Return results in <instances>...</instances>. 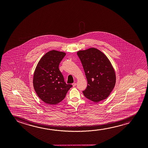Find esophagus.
Here are the masks:
<instances>
[{
	"mask_svg": "<svg viewBox=\"0 0 148 148\" xmlns=\"http://www.w3.org/2000/svg\"><path fill=\"white\" fill-rule=\"evenodd\" d=\"M72 85H73V87H74V86H75L76 85V83H73V84H72Z\"/></svg>",
	"mask_w": 148,
	"mask_h": 148,
	"instance_id": "esophagus-1",
	"label": "esophagus"
}]
</instances>
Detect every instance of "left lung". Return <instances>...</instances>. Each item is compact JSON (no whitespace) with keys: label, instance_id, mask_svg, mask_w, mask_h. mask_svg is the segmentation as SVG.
<instances>
[{"label":"left lung","instance_id":"obj_1","mask_svg":"<svg viewBox=\"0 0 148 148\" xmlns=\"http://www.w3.org/2000/svg\"><path fill=\"white\" fill-rule=\"evenodd\" d=\"M87 80L83 93L91 101L98 103L107 99L115 85L114 69L108 57L99 49L91 47L77 51Z\"/></svg>","mask_w":148,"mask_h":148}]
</instances>
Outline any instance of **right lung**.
I'll list each match as a JSON object with an SVG mask.
<instances>
[{
	"label": "right lung",
	"mask_w": 148,
	"mask_h": 148,
	"mask_svg": "<svg viewBox=\"0 0 148 148\" xmlns=\"http://www.w3.org/2000/svg\"><path fill=\"white\" fill-rule=\"evenodd\" d=\"M66 53L52 50L43 56L35 70L33 84L38 97L49 105H56L64 99L72 85L64 81L59 66Z\"/></svg>",
	"instance_id": "add662e5"
}]
</instances>
